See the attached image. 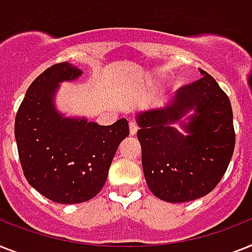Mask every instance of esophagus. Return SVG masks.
Segmentation results:
<instances>
[{
    "label": "esophagus",
    "instance_id": "obj_1",
    "mask_svg": "<svg viewBox=\"0 0 252 252\" xmlns=\"http://www.w3.org/2000/svg\"><path fill=\"white\" fill-rule=\"evenodd\" d=\"M129 132L132 136H134L137 133V124L134 122H129Z\"/></svg>",
    "mask_w": 252,
    "mask_h": 252
}]
</instances>
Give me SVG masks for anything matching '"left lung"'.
<instances>
[{"mask_svg": "<svg viewBox=\"0 0 252 252\" xmlns=\"http://www.w3.org/2000/svg\"><path fill=\"white\" fill-rule=\"evenodd\" d=\"M202 77L180 88L164 108L137 115L147 186L159 199L181 203L207 195L226 172L236 133L228 95L216 80ZM191 109L194 114L181 119ZM180 121L186 136L170 126Z\"/></svg>", "mask_w": 252, "mask_h": 252, "instance_id": "8db88e82", "label": "left lung"}]
</instances>
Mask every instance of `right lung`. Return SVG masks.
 I'll use <instances>...</instances> for the list:
<instances>
[{
	"label": "right lung",
	"instance_id": "add662e5",
	"mask_svg": "<svg viewBox=\"0 0 252 252\" xmlns=\"http://www.w3.org/2000/svg\"><path fill=\"white\" fill-rule=\"evenodd\" d=\"M83 71L63 62L33 80L15 118V140L27 181L55 203L73 204L95 197L105 185L118 146L129 134L126 119L99 126L57 111L59 84Z\"/></svg>",
	"mask_w": 252,
	"mask_h": 252
}]
</instances>
